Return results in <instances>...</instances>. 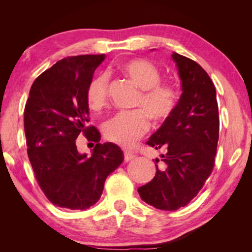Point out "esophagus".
<instances>
[{
	"label": "esophagus",
	"instance_id": "34e87169",
	"mask_svg": "<svg viewBox=\"0 0 252 252\" xmlns=\"http://www.w3.org/2000/svg\"><path fill=\"white\" fill-rule=\"evenodd\" d=\"M135 158V156L133 155V153H131V152H129V151H126L125 152V161L126 162H129V161H131L132 159H134Z\"/></svg>",
	"mask_w": 252,
	"mask_h": 252
}]
</instances>
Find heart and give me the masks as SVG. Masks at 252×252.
<instances>
[{
	"label": "heart",
	"instance_id": "1",
	"mask_svg": "<svg viewBox=\"0 0 252 252\" xmlns=\"http://www.w3.org/2000/svg\"><path fill=\"white\" fill-rule=\"evenodd\" d=\"M121 70L141 89L135 102L138 110L121 111L106 121L103 134L108 141L123 148H131L150 129V116L161 122L173 113L178 104L179 92L171 83H161V72L146 60H130L121 64ZM109 81L105 74H99L89 82L85 97L89 108L101 111L108 104Z\"/></svg>",
	"mask_w": 252,
	"mask_h": 252
}]
</instances>
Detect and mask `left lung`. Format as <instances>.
<instances>
[{"mask_svg": "<svg viewBox=\"0 0 252 252\" xmlns=\"http://www.w3.org/2000/svg\"><path fill=\"white\" fill-rule=\"evenodd\" d=\"M171 57L182 93L173 113L149 138L148 146L165 153L155 178L138 189L144 202L167 211L187 206L201 190L215 165L220 126L210 76L192 60L176 52Z\"/></svg>", "mask_w": 252, "mask_h": 252, "instance_id": "8db88e82", "label": "left lung"}]
</instances>
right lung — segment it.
I'll return each instance as SVG.
<instances>
[{
	"instance_id": "obj_1",
	"label": "right lung",
	"mask_w": 252,
	"mask_h": 252,
	"mask_svg": "<svg viewBox=\"0 0 252 252\" xmlns=\"http://www.w3.org/2000/svg\"><path fill=\"white\" fill-rule=\"evenodd\" d=\"M104 54L60 60L34 81L24 109L28 156L36 181L51 202L85 210L99 201L105 179L125 156L117 144L100 143L101 134L88 126L85 91ZM83 133L95 142L93 155L80 154L75 140Z\"/></svg>"
}]
</instances>
